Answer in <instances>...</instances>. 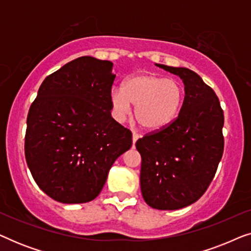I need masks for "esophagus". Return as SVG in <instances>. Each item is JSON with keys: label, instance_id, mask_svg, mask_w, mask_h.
Segmentation results:
<instances>
[{"label": "esophagus", "instance_id": "1", "mask_svg": "<svg viewBox=\"0 0 251 251\" xmlns=\"http://www.w3.org/2000/svg\"><path fill=\"white\" fill-rule=\"evenodd\" d=\"M138 139H139V135H138V133L133 132V133H132V145H135L136 142H137V140H138Z\"/></svg>", "mask_w": 251, "mask_h": 251}]
</instances>
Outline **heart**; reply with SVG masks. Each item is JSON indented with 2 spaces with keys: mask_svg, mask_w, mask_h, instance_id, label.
<instances>
[{
  "mask_svg": "<svg viewBox=\"0 0 251 251\" xmlns=\"http://www.w3.org/2000/svg\"><path fill=\"white\" fill-rule=\"evenodd\" d=\"M184 88L179 82L155 73H139L126 77L122 88L111 91V105L121 121L135 106V118L146 131H161L181 111Z\"/></svg>",
  "mask_w": 251,
  "mask_h": 251,
  "instance_id": "b5f03b06",
  "label": "heart"
}]
</instances>
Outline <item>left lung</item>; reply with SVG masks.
Segmentation results:
<instances>
[{
  "label": "left lung",
  "mask_w": 251,
  "mask_h": 251,
  "mask_svg": "<svg viewBox=\"0 0 251 251\" xmlns=\"http://www.w3.org/2000/svg\"><path fill=\"white\" fill-rule=\"evenodd\" d=\"M184 82L178 118L166 129L137 140L140 190L150 207L177 210L202 197L224 151V114L215 91L186 67L155 64Z\"/></svg>",
  "instance_id": "8db88e82"
}]
</instances>
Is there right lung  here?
Listing matches in <instances>:
<instances>
[{
    "mask_svg": "<svg viewBox=\"0 0 251 251\" xmlns=\"http://www.w3.org/2000/svg\"><path fill=\"white\" fill-rule=\"evenodd\" d=\"M113 63L90 56L44 78L27 116L25 156L39 187L61 203H85L132 145L111 116Z\"/></svg>",
    "mask_w": 251,
    "mask_h": 251,
    "instance_id": "1",
    "label": "right lung"
}]
</instances>
